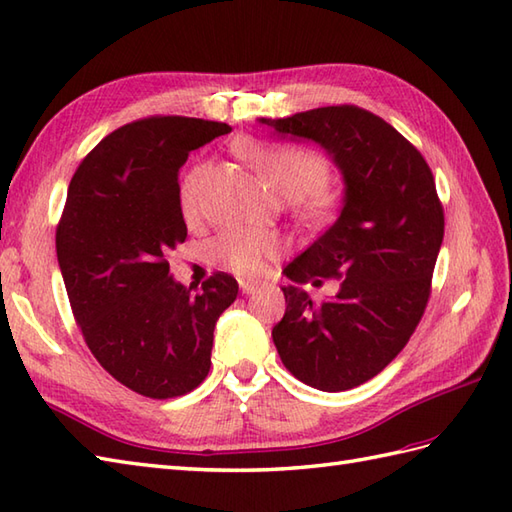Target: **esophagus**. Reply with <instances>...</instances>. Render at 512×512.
<instances>
[{"instance_id": "esophagus-1", "label": "esophagus", "mask_w": 512, "mask_h": 512, "mask_svg": "<svg viewBox=\"0 0 512 512\" xmlns=\"http://www.w3.org/2000/svg\"><path fill=\"white\" fill-rule=\"evenodd\" d=\"M257 284H250V281H239V290H242V295H253L257 290Z\"/></svg>"}]
</instances>
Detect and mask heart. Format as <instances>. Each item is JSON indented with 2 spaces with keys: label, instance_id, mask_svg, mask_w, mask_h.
I'll list each match as a JSON object with an SVG mask.
<instances>
[{
  "label": "heart",
  "instance_id": "obj_1",
  "mask_svg": "<svg viewBox=\"0 0 512 512\" xmlns=\"http://www.w3.org/2000/svg\"><path fill=\"white\" fill-rule=\"evenodd\" d=\"M237 149L284 200L297 202L312 215L328 209L330 191L325 184L330 180L332 167L321 151L290 143H264L255 138H242ZM206 171L209 167L200 162L182 180L180 204L187 217L200 211ZM279 250L281 239L273 233L231 228L213 239L211 257L239 277H257Z\"/></svg>",
  "mask_w": 512,
  "mask_h": 512
}]
</instances>
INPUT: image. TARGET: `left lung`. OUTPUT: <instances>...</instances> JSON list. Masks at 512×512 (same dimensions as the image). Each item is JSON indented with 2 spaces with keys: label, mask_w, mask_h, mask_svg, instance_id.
<instances>
[{
  "label": "left lung",
  "mask_w": 512,
  "mask_h": 512,
  "mask_svg": "<svg viewBox=\"0 0 512 512\" xmlns=\"http://www.w3.org/2000/svg\"><path fill=\"white\" fill-rule=\"evenodd\" d=\"M279 136L319 143L345 180L336 222L284 273L295 284L339 279L336 297L312 301L284 286L273 341L288 372L314 389L345 391L394 361L427 308L444 237L436 180L420 151L356 105L259 118Z\"/></svg>",
  "instance_id": "left-lung-1"
}]
</instances>
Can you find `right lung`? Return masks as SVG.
<instances>
[{"mask_svg":"<svg viewBox=\"0 0 512 512\" xmlns=\"http://www.w3.org/2000/svg\"><path fill=\"white\" fill-rule=\"evenodd\" d=\"M226 123L149 116L114 129L72 176L57 259L85 343L118 383L165 400L211 369L213 330L237 281L213 273L200 292L176 284L169 255L187 239L180 167Z\"/></svg>","mask_w":512,"mask_h":512,"instance_id":"1","label":"right lung"}]
</instances>
